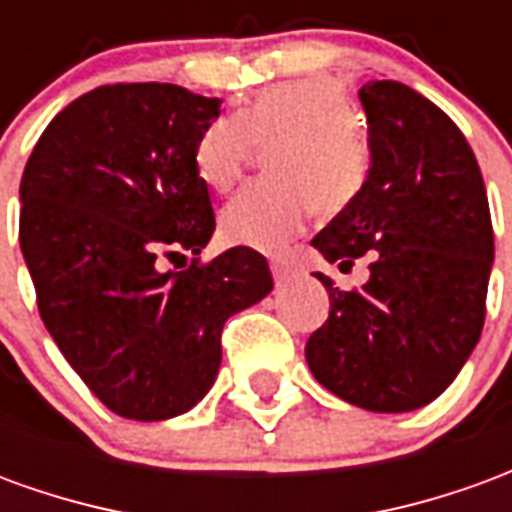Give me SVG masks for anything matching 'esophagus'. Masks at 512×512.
I'll list each match as a JSON object with an SVG mask.
<instances>
[{
    "label": "esophagus",
    "mask_w": 512,
    "mask_h": 512,
    "mask_svg": "<svg viewBox=\"0 0 512 512\" xmlns=\"http://www.w3.org/2000/svg\"><path fill=\"white\" fill-rule=\"evenodd\" d=\"M271 271H274V279L277 282H285L290 277V263L282 260V257H271Z\"/></svg>",
    "instance_id": "obj_1"
}]
</instances>
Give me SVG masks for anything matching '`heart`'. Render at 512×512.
<instances>
[{
    "instance_id": "obj_1",
    "label": "heart",
    "mask_w": 512,
    "mask_h": 512,
    "mask_svg": "<svg viewBox=\"0 0 512 512\" xmlns=\"http://www.w3.org/2000/svg\"><path fill=\"white\" fill-rule=\"evenodd\" d=\"M274 145L268 167L277 178L246 186L219 216L227 241L263 252L282 249L318 208L337 213L351 205L370 169L354 109L332 79L274 84L241 115L211 120L194 145V167L211 189L227 191L257 147Z\"/></svg>"
}]
</instances>
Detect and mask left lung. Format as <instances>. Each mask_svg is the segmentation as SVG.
I'll use <instances>...</instances> for the list:
<instances>
[{
    "label": "left lung",
    "mask_w": 512,
    "mask_h": 512,
    "mask_svg": "<svg viewBox=\"0 0 512 512\" xmlns=\"http://www.w3.org/2000/svg\"><path fill=\"white\" fill-rule=\"evenodd\" d=\"M370 126V172L351 205L312 246L354 266L359 290H329L332 310L307 340V365L329 392L367 411L428 406L480 340L494 263L485 183L461 128L400 82L359 90Z\"/></svg>",
    "instance_id": "obj_1"
}]
</instances>
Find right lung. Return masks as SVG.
<instances>
[{"label":"right lung","instance_id":"add662e5","mask_svg":"<svg viewBox=\"0 0 512 512\" xmlns=\"http://www.w3.org/2000/svg\"><path fill=\"white\" fill-rule=\"evenodd\" d=\"M219 98L178 84H104L51 120L21 175L18 241L40 318L109 411L139 422L197 406L222 365V329L271 293L266 257L211 263L208 183L194 167ZM195 255L183 272L160 257Z\"/></svg>","mask_w":512,"mask_h":512}]
</instances>
